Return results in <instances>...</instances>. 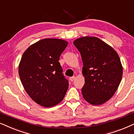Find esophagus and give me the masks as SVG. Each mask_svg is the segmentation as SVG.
Listing matches in <instances>:
<instances>
[{
  "instance_id": "esophagus-1",
  "label": "esophagus",
  "mask_w": 134,
  "mask_h": 134,
  "mask_svg": "<svg viewBox=\"0 0 134 134\" xmlns=\"http://www.w3.org/2000/svg\"><path fill=\"white\" fill-rule=\"evenodd\" d=\"M69 79H70V80L71 81H74L75 80V76H72V77H70V78H69Z\"/></svg>"
}]
</instances>
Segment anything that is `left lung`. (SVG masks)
<instances>
[{
    "mask_svg": "<svg viewBox=\"0 0 134 134\" xmlns=\"http://www.w3.org/2000/svg\"><path fill=\"white\" fill-rule=\"evenodd\" d=\"M81 54L85 83L81 92L86 100L98 105L108 100L116 91L122 76L120 58L100 39L83 37L74 42Z\"/></svg>",
    "mask_w": 134,
    "mask_h": 134,
    "instance_id": "obj_1",
    "label": "left lung"
}]
</instances>
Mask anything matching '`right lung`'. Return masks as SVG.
Listing matches in <instances>:
<instances>
[{"label":"right lung","mask_w":134,"mask_h":134,"mask_svg":"<svg viewBox=\"0 0 134 134\" xmlns=\"http://www.w3.org/2000/svg\"><path fill=\"white\" fill-rule=\"evenodd\" d=\"M68 42L45 38L30 46L21 58L19 75L23 87L35 102L51 107L63 100L69 81L62 74L59 57Z\"/></svg>","instance_id":"add662e5"}]
</instances>
